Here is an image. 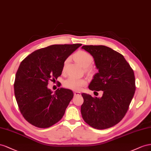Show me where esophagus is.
Masks as SVG:
<instances>
[{"instance_id": "1", "label": "esophagus", "mask_w": 151, "mask_h": 151, "mask_svg": "<svg viewBox=\"0 0 151 151\" xmlns=\"http://www.w3.org/2000/svg\"><path fill=\"white\" fill-rule=\"evenodd\" d=\"M81 94V93L80 92H74V96H80Z\"/></svg>"}]
</instances>
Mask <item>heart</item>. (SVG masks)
<instances>
[{
  "label": "heart",
  "mask_w": 151,
  "mask_h": 151,
  "mask_svg": "<svg viewBox=\"0 0 151 151\" xmlns=\"http://www.w3.org/2000/svg\"><path fill=\"white\" fill-rule=\"evenodd\" d=\"M74 58L76 61L84 68L88 67L93 60L92 55L84 50H78L76 52L74 55ZM69 58H67L64 61L63 70H65ZM86 83H87V81L85 79L79 78L75 76H70L64 81V86L73 90H80Z\"/></svg>",
  "instance_id": "obj_1"
}]
</instances>
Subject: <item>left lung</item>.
Here are the masks:
<instances>
[{
  "mask_svg": "<svg viewBox=\"0 0 151 151\" xmlns=\"http://www.w3.org/2000/svg\"><path fill=\"white\" fill-rule=\"evenodd\" d=\"M81 49L91 54L98 70L88 88L103 91L101 97L81 93L82 118L94 128H109L121 121L128 109L135 91L134 73L123 55L108 47L83 45Z\"/></svg>",
  "mask_w": 151,
  "mask_h": 151,
  "instance_id": "1",
  "label": "left lung"
}]
</instances>
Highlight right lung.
I'll list each match as a JSON object with an SVG mask.
<instances>
[{
	"instance_id": "obj_1",
	"label": "right lung",
	"mask_w": 151,
	"mask_h": 151,
	"mask_svg": "<svg viewBox=\"0 0 151 151\" xmlns=\"http://www.w3.org/2000/svg\"><path fill=\"white\" fill-rule=\"evenodd\" d=\"M81 45H50L34 51L21 63L14 94L21 113L32 125L49 128L63 118L73 93L64 88L53 93L47 85L52 78L61 75L65 60Z\"/></svg>"
}]
</instances>
